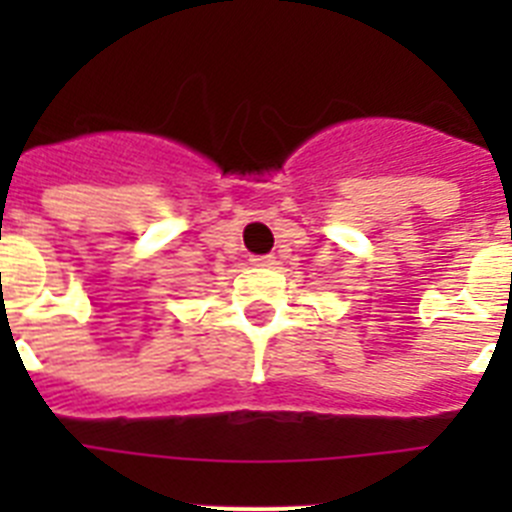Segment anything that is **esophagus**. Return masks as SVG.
<instances>
[{"instance_id": "34e87169", "label": "esophagus", "mask_w": 512, "mask_h": 512, "mask_svg": "<svg viewBox=\"0 0 512 512\" xmlns=\"http://www.w3.org/2000/svg\"><path fill=\"white\" fill-rule=\"evenodd\" d=\"M253 266H271L274 264V256H251Z\"/></svg>"}]
</instances>
